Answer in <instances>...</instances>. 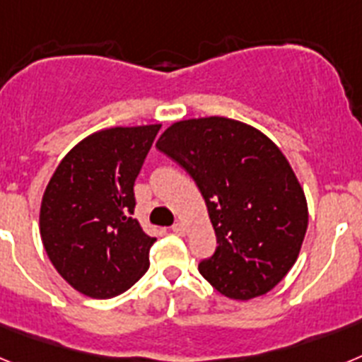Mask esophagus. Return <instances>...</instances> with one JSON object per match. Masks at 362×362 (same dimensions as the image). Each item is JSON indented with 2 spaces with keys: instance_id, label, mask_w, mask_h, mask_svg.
I'll list each match as a JSON object with an SVG mask.
<instances>
[{
  "instance_id": "esophagus-1",
  "label": "esophagus",
  "mask_w": 362,
  "mask_h": 362,
  "mask_svg": "<svg viewBox=\"0 0 362 362\" xmlns=\"http://www.w3.org/2000/svg\"><path fill=\"white\" fill-rule=\"evenodd\" d=\"M172 232L177 233V235H185V232H187V226H185L183 223H175V225L172 226Z\"/></svg>"
}]
</instances>
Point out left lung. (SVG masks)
I'll use <instances>...</instances> for the list:
<instances>
[{"mask_svg": "<svg viewBox=\"0 0 362 362\" xmlns=\"http://www.w3.org/2000/svg\"><path fill=\"white\" fill-rule=\"evenodd\" d=\"M158 150L190 174L216 230L199 272L230 299L270 292L300 252L308 204L288 159L250 124L210 116L170 124Z\"/></svg>", "mask_w": 362, "mask_h": 362, "instance_id": "left-lung-1", "label": "left lung"}]
</instances>
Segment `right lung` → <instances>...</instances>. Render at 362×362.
I'll return each mask as SVG.
<instances>
[{
    "mask_svg": "<svg viewBox=\"0 0 362 362\" xmlns=\"http://www.w3.org/2000/svg\"><path fill=\"white\" fill-rule=\"evenodd\" d=\"M161 124L114 127L74 146L45 188L40 232L59 276L110 299L145 276L156 238L134 219V183Z\"/></svg>",
    "mask_w": 362,
    "mask_h": 362,
    "instance_id": "1",
    "label": "right lung"
}]
</instances>
